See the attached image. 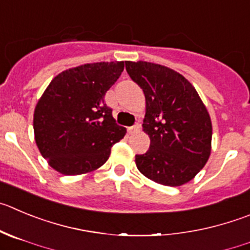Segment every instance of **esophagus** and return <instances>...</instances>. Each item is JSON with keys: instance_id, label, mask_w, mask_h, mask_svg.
<instances>
[{"instance_id": "obj_1", "label": "esophagus", "mask_w": 250, "mask_h": 250, "mask_svg": "<svg viewBox=\"0 0 250 250\" xmlns=\"http://www.w3.org/2000/svg\"><path fill=\"white\" fill-rule=\"evenodd\" d=\"M138 130H141V123H136L134 125H132V127L128 128V132L129 133H136V132H138Z\"/></svg>"}]
</instances>
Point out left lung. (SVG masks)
Here are the masks:
<instances>
[{
	"label": "left lung",
	"instance_id": "1",
	"mask_svg": "<svg viewBox=\"0 0 250 250\" xmlns=\"http://www.w3.org/2000/svg\"><path fill=\"white\" fill-rule=\"evenodd\" d=\"M125 70L146 96L143 130L148 151L136 155L139 171L165 186L195 178L211 154L212 123L192 83L164 65L125 62Z\"/></svg>",
	"mask_w": 250,
	"mask_h": 250
}]
</instances>
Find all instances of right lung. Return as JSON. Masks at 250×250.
Returning <instances> with one entry per match:
<instances>
[{
	"label": "right lung",
	"instance_id": "right-lung-1",
	"mask_svg": "<svg viewBox=\"0 0 250 250\" xmlns=\"http://www.w3.org/2000/svg\"><path fill=\"white\" fill-rule=\"evenodd\" d=\"M125 62L71 67L55 76L34 109V139L48 164L62 175L87 174L107 162L111 146L125 137L104 95Z\"/></svg>",
	"mask_w": 250,
	"mask_h": 250
}]
</instances>
